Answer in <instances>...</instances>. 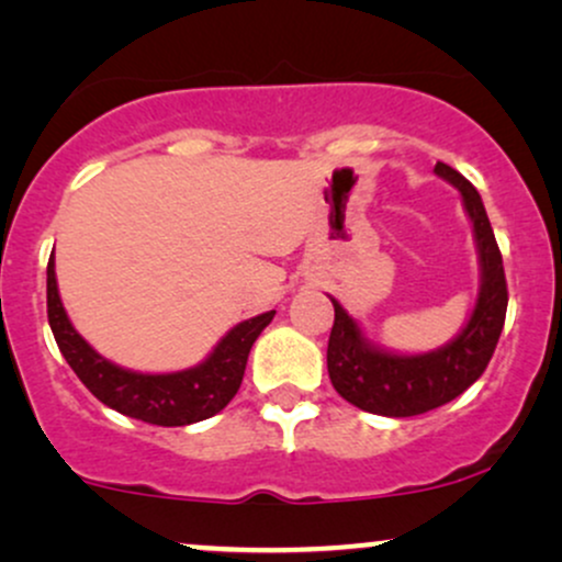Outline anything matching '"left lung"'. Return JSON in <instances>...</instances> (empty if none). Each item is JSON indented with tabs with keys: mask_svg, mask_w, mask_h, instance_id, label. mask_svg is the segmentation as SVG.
Returning a JSON list of instances; mask_svg holds the SVG:
<instances>
[{
	"mask_svg": "<svg viewBox=\"0 0 562 562\" xmlns=\"http://www.w3.org/2000/svg\"><path fill=\"white\" fill-rule=\"evenodd\" d=\"M434 173L458 187L481 260V292L471 321L450 345L428 355H392L375 349L360 334L347 310L334 302V328L328 336V375L336 392L366 413L411 418L447 405L465 392L490 366L505 326L507 281L497 239L476 187L450 165L437 162Z\"/></svg>",
	"mask_w": 562,
	"mask_h": 562,
	"instance_id": "8db88e82",
	"label": "left lung"
}]
</instances>
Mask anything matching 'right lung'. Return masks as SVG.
I'll use <instances>...</instances> for the list:
<instances>
[{"label":"right lung","instance_id":"obj_1","mask_svg":"<svg viewBox=\"0 0 562 562\" xmlns=\"http://www.w3.org/2000/svg\"><path fill=\"white\" fill-rule=\"evenodd\" d=\"M46 315L63 358L99 402L151 426H189L221 413L234 400L241 386L249 349L273 321L276 310L231 328L202 366L160 375L125 371L86 345L59 302L52 257L46 266Z\"/></svg>","mask_w":562,"mask_h":562}]
</instances>
